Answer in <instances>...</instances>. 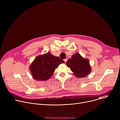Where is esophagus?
<instances>
[{"label": "esophagus", "instance_id": "1", "mask_svg": "<svg viewBox=\"0 0 120 120\" xmlns=\"http://www.w3.org/2000/svg\"><path fill=\"white\" fill-rule=\"evenodd\" d=\"M67 60H68V59H64V61L65 63H67Z\"/></svg>", "mask_w": 120, "mask_h": 120}]
</instances>
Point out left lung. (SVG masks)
I'll use <instances>...</instances> for the list:
<instances>
[{
	"mask_svg": "<svg viewBox=\"0 0 120 120\" xmlns=\"http://www.w3.org/2000/svg\"><path fill=\"white\" fill-rule=\"evenodd\" d=\"M67 65L76 77L84 78L91 72L89 60L84 58L79 53L72 55L71 59H68Z\"/></svg>",
	"mask_w": 120,
	"mask_h": 120,
	"instance_id": "left-lung-1",
	"label": "left lung"
}]
</instances>
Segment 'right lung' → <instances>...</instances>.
<instances>
[{
    "label": "right lung",
    "instance_id": "right-lung-1",
    "mask_svg": "<svg viewBox=\"0 0 120 120\" xmlns=\"http://www.w3.org/2000/svg\"><path fill=\"white\" fill-rule=\"evenodd\" d=\"M62 63H64L63 60L48 52L38 56L31 64L30 69L34 79L46 81L52 77L55 69Z\"/></svg>",
    "mask_w": 120,
    "mask_h": 120
}]
</instances>
